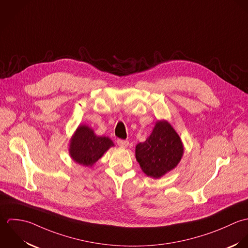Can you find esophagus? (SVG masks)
Returning a JSON list of instances; mask_svg holds the SVG:
<instances>
[{
	"label": "esophagus",
	"instance_id": "obj_1",
	"mask_svg": "<svg viewBox=\"0 0 248 248\" xmlns=\"http://www.w3.org/2000/svg\"><path fill=\"white\" fill-rule=\"evenodd\" d=\"M117 144H118V146H120V147H123V148H126V147L128 146L129 142H128L127 140H122V139H118V140H117Z\"/></svg>",
	"mask_w": 248,
	"mask_h": 248
}]
</instances>
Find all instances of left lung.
<instances>
[{"label":"left lung","instance_id":"8db88e82","mask_svg":"<svg viewBox=\"0 0 248 248\" xmlns=\"http://www.w3.org/2000/svg\"><path fill=\"white\" fill-rule=\"evenodd\" d=\"M136 159L143 171L158 178L174 169L183 154V145L173 127L158 122L149 138L136 146Z\"/></svg>","mask_w":248,"mask_h":248}]
</instances>
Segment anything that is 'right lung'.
Returning a JSON list of instances; mask_svg holds the SVG:
<instances>
[{
  "label": "right lung",
  "instance_id": "1",
  "mask_svg": "<svg viewBox=\"0 0 248 248\" xmlns=\"http://www.w3.org/2000/svg\"><path fill=\"white\" fill-rule=\"evenodd\" d=\"M113 146L114 144L109 138L96 136L90 127L80 125L71 141L70 154L77 163L92 166Z\"/></svg>",
  "mask_w": 248,
  "mask_h": 248
}]
</instances>
